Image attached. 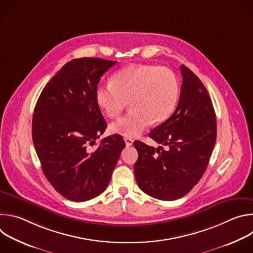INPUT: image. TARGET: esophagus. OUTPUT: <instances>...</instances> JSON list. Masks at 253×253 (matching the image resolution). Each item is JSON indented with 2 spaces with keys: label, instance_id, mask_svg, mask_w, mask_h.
<instances>
[{
  "label": "esophagus",
  "instance_id": "obj_1",
  "mask_svg": "<svg viewBox=\"0 0 253 253\" xmlns=\"http://www.w3.org/2000/svg\"><path fill=\"white\" fill-rule=\"evenodd\" d=\"M124 141L126 143V146H131L132 144H133V140L131 138H129V137H125Z\"/></svg>",
  "mask_w": 253,
  "mask_h": 253
}]
</instances>
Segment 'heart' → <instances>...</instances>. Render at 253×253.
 Wrapping results in <instances>:
<instances>
[{
    "mask_svg": "<svg viewBox=\"0 0 253 253\" xmlns=\"http://www.w3.org/2000/svg\"><path fill=\"white\" fill-rule=\"evenodd\" d=\"M180 85L172 71L155 65H135L120 70L112 83L100 84L95 99L102 112L117 117L129 102L131 111L113 122L110 130L125 137H136L151 122L161 124L174 113Z\"/></svg>",
    "mask_w": 253,
    "mask_h": 253,
    "instance_id": "obj_1",
    "label": "heart"
}]
</instances>
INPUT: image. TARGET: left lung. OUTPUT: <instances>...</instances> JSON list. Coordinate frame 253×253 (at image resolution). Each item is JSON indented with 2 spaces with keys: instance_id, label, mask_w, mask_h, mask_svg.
<instances>
[{
  "instance_id": "left-lung-1",
  "label": "left lung",
  "mask_w": 253,
  "mask_h": 253,
  "mask_svg": "<svg viewBox=\"0 0 253 253\" xmlns=\"http://www.w3.org/2000/svg\"><path fill=\"white\" fill-rule=\"evenodd\" d=\"M182 86L172 116L154 128L149 137L155 149L135 141L138 159L136 182L146 194L165 201L186 195L203 176L216 141V115L210 96L200 79L182 65Z\"/></svg>"
}]
</instances>
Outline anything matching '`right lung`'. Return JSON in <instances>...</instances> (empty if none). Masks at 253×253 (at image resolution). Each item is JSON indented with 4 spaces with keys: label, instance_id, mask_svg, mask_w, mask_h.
<instances>
[{
    "label": "right lung",
    "instance_id": "right-lung-1",
    "mask_svg": "<svg viewBox=\"0 0 253 253\" xmlns=\"http://www.w3.org/2000/svg\"><path fill=\"white\" fill-rule=\"evenodd\" d=\"M116 63L88 57L71 60L48 82L35 107L32 137L43 173L71 201H87L104 192L125 147L122 136L113 135L95 151L88 149L107 127L95 91Z\"/></svg>",
    "mask_w": 253,
    "mask_h": 253
}]
</instances>
